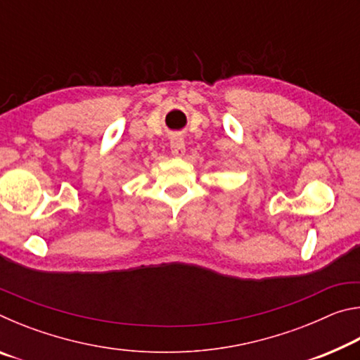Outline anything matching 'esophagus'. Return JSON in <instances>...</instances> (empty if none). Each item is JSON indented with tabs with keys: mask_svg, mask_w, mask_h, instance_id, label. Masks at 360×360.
<instances>
[{
	"mask_svg": "<svg viewBox=\"0 0 360 360\" xmlns=\"http://www.w3.org/2000/svg\"><path fill=\"white\" fill-rule=\"evenodd\" d=\"M169 149H172V154L176 157H182L186 152V143L181 136H173L172 141H169Z\"/></svg>",
	"mask_w": 360,
	"mask_h": 360,
	"instance_id": "esophagus-1",
	"label": "esophagus"
}]
</instances>
